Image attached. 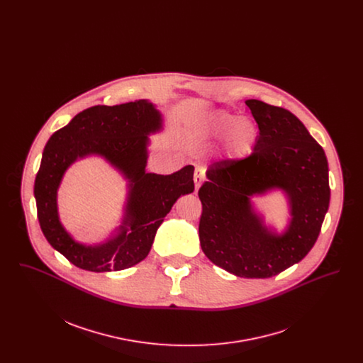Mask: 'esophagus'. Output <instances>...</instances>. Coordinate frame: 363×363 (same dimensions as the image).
Returning <instances> with one entry per match:
<instances>
[{"mask_svg": "<svg viewBox=\"0 0 363 363\" xmlns=\"http://www.w3.org/2000/svg\"><path fill=\"white\" fill-rule=\"evenodd\" d=\"M206 179V167L204 166H197L194 170V185L196 189H199L201 186V184Z\"/></svg>", "mask_w": 363, "mask_h": 363, "instance_id": "obj_1", "label": "esophagus"}]
</instances>
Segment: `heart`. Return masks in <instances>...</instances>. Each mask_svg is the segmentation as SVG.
I'll list each match as a JSON object with an SVG mask.
<instances>
[{
    "label": "heart",
    "instance_id": "heart-1",
    "mask_svg": "<svg viewBox=\"0 0 363 363\" xmlns=\"http://www.w3.org/2000/svg\"><path fill=\"white\" fill-rule=\"evenodd\" d=\"M208 130L213 138L225 136V155L238 162L250 155L257 143V128L247 118L237 120V116L216 111L211 116Z\"/></svg>",
    "mask_w": 363,
    "mask_h": 363
}]
</instances>
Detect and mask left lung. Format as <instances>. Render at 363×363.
I'll return each mask as SVG.
<instances>
[{
    "label": "left lung",
    "mask_w": 363,
    "mask_h": 363,
    "mask_svg": "<svg viewBox=\"0 0 363 363\" xmlns=\"http://www.w3.org/2000/svg\"><path fill=\"white\" fill-rule=\"evenodd\" d=\"M259 125L252 155L212 163L199 189L200 245L215 265L235 277L267 279L299 262L318 238L328 211V160L291 111L257 99L245 102ZM283 189L292 219L279 236L262 223L250 197Z\"/></svg>",
    "instance_id": "obj_1"
}]
</instances>
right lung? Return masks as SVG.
<instances>
[{
  "mask_svg": "<svg viewBox=\"0 0 363 363\" xmlns=\"http://www.w3.org/2000/svg\"><path fill=\"white\" fill-rule=\"evenodd\" d=\"M160 129L162 114L151 102L140 99L86 108L46 143L35 178L38 220L48 242L77 268L110 272L136 265L148 256L159 225L178 197L194 190L190 164L170 175L145 172L148 135ZM89 155H102L130 181L121 233L94 247L74 242L56 209L63 174L79 157Z\"/></svg>",
  "mask_w": 363,
  "mask_h": 363,
  "instance_id": "obj_1",
  "label": "right lung"
}]
</instances>
